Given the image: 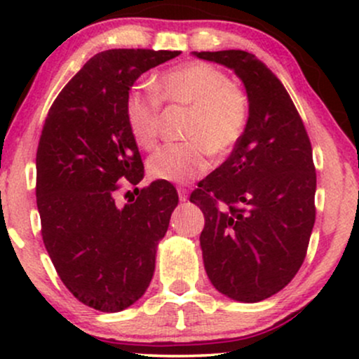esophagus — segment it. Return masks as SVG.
<instances>
[{"instance_id":"1","label":"esophagus","mask_w":359,"mask_h":359,"mask_svg":"<svg viewBox=\"0 0 359 359\" xmlns=\"http://www.w3.org/2000/svg\"><path fill=\"white\" fill-rule=\"evenodd\" d=\"M179 199H180V203H185V201L189 199V191H187V189H184V187L179 189Z\"/></svg>"}]
</instances>
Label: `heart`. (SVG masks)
Masks as SVG:
<instances>
[{
    "label": "heart",
    "instance_id": "obj_1",
    "mask_svg": "<svg viewBox=\"0 0 359 359\" xmlns=\"http://www.w3.org/2000/svg\"><path fill=\"white\" fill-rule=\"evenodd\" d=\"M156 93L167 104L187 106L184 143H170L148 158L154 179L174 184L191 182L209 167V151L226 155L245 135L250 101L240 86L221 69L205 62H189L156 81ZM154 93L131 88L125 97V121L138 147L150 150L160 133L162 104Z\"/></svg>",
    "mask_w": 359,
    "mask_h": 359
}]
</instances>
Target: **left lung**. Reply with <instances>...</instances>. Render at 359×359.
I'll return each mask as SVG.
<instances>
[{
	"mask_svg": "<svg viewBox=\"0 0 359 359\" xmlns=\"http://www.w3.org/2000/svg\"><path fill=\"white\" fill-rule=\"evenodd\" d=\"M194 55L233 69L250 101L243 138L191 194L205 219L204 266L221 294L259 302L282 290L306 258L316 221L311 140L287 89L253 53Z\"/></svg>",
	"mask_w": 359,
	"mask_h": 359,
	"instance_id": "obj_1",
	"label": "left lung"
}]
</instances>
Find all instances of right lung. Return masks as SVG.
I'll use <instances>...</instances> for the list:
<instances>
[{
  "instance_id": "right-lung-1",
  "label": "right lung",
  "mask_w": 359,
  "mask_h": 359,
  "mask_svg": "<svg viewBox=\"0 0 359 359\" xmlns=\"http://www.w3.org/2000/svg\"><path fill=\"white\" fill-rule=\"evenodd\" d=\"M179 50L113 48L96 53L53 101L36 148V208L43 245L79 302L119 312L145 294L158 241L179 203L175 187L155 180L118 205L143 162L125 121V97L148 69ZM126 194H130L128 191Z\"/></svg>"
}]
</instances>
